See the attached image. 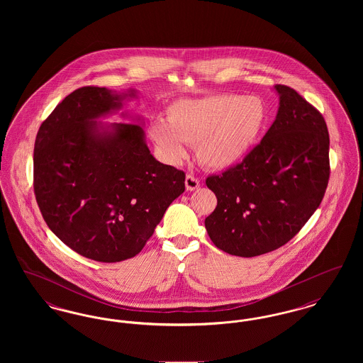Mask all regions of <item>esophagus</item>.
<instances>
[{
	"instance_id": "1",
	"label": "esophagus",
	"mask_w": 363,
	"mask_h": 363,
	"mask_svg": "<svg viewBox=\"0 0 363 363\" xmlns=\"http://www.w3.org/2000/svg\"><path fill=\"white\" fill-rule=\"evenodd\" d=\"M185 186L188 190H196L200 186V181L194 175L188 174L186 178H185Z\"/></svg>"
}]
</instances>
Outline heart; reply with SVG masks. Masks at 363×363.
Wrapping results in <instances>:
<instances>
[{
	"label": "heart",
	"instance_id": "1",
	"mask_svg": "<svg viewBox=\"0 0 363 363\" xmlns=\"http://www.w3.org/2000/svg\"><path fill=\"white\" fill-rule=\"evenodd\" d=\"M166 121L151 122L148 132L170 162L186 156L185 142L196 145L203 166L225 170L255 147L268 121V108L255 95L219 94L174 102L166 110Z\"/></svg>",
	"mask_w": 363,
	"mask_h": 363
}]
</instances>
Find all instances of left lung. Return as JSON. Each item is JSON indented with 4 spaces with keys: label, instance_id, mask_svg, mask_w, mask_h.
I'll use <instances>...</instances> for the list:
<instances>
[{
    "label": "left lung",
    "instance_id": "obj_1",
    "mask_svg": "<svg viewBox=\"0 0 363 363\" xmlns=\"http://www.w3.org/2000/svg\"><path fill=\"white\" fill-rule=\"evenodd\" d=\"M277 120L238 164L209 175L218 199L206 219L211 241L228 255L255 257L299 233L328 186L329 135L323 114L295 89L277 84Z\"/></svg>",
    "mask_w": 363,
    "mask_h": 363
}]
</instances>
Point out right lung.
<instances>
[{
    "mask_svg": "<svg viewBox=\"0 0 363 363\" xmlns=\"http://www.w3.org/2000/svg\"><path fill=\"white\" fill-rule=\"evenodd\" d=\"M126 95L77 88L35 138L34 191L45 222L72 250L101 262L135 257L185 190V173L151 155L140 125L107 130L92 121Z\"/></svg>",
    "mask_w": 363,
    "mask_h": 363,
    "instance_id": "obj_1",
    "label": "right lung"
}]
</instances>
